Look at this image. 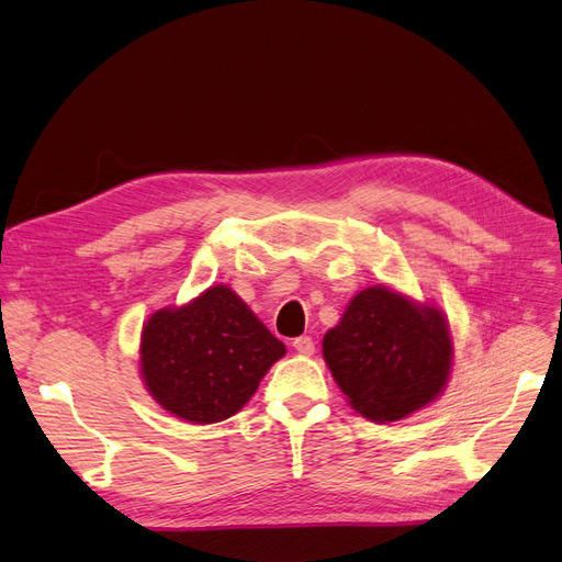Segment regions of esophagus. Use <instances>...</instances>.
<instances>
[{"instance_id":"obj_1","label":"esophagus","mask_w":562,"mask_h":562,"mask_svg":"<svg viewBox=\"0 0 562 562\" xmlns=\"http://www.w3.org/2000/svg\"><path fill=\"white\" fill-rule=\"evenodd\" d=\"M292 347L294 351L300 356H311L315 351V342L308 338V336H302V338H294L292 340Z\"/></svg>"}]
</instances>
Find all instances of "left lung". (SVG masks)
<instances>
[{"label":"left lung","instance_id":"8db88e82","mask_svg":"<svg viewBox=\"0 0 562 562\" xmlns=\"http://www.w3.org/2000/svg\"><path fill=\"white\" fill-rule=\"evenodd\" d=\"M322 356L349 406L379 424L400 422L445 392L453 366L447 315L390 285L362 288L328 328Z\"/></svg>","mask_w":562,"mask_h":562}]
</instances>
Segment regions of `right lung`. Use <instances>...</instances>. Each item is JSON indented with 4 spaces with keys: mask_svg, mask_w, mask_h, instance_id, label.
<instances>
[{
    "mask_svg": "<svg viewBox=\"0 0 562 562\" xmlns=\"http://www.w3.org/2000/svg\"><path fill=\"white\" fill-rule=\"evenodd\" d=\"M138 370L149 397L190 424L236 415L285 345L224 283L143 324Z\"/></svg>",
    "mask_w": 562,
    "mask_h": 562,
    "instance_id": "1",
    "label": "right lung"
}]
</instances>
